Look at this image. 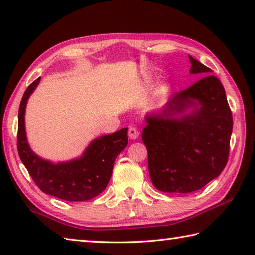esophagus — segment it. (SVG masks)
<instances>
[{
	"label": "esophagus",
	"instance_id": "34e87169",
	"mask_svg": "<svg viewBox=\"0 0 255 255\" xmlns=\"http://www.w3.org/2000/svg\"><path fill=\"white\" fill-rule=\"evenodd\" d=\"M128 136L130 139H137V138L139 137V131H138L137 128L130 127L128 130Z\"/></svg>",
	"mask_w": 255,
	"mask_h": 255
}]
</instances>
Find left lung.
Instances as JSON below:
<instances>
[{
  "instance_id": "1",
  "label": "left lung",
  "mask_w": 255,
  "mask_h": 255,
  "mask_svg": "<svg viewBox=\"0 0 255 255\" xmlns=\"http://www.w3.org/2000/svg\"><path fill=\"white\" fill-rule=\"evenodd\" d=\"M191 74L204 75L175 93L159 115H148L141 139L154 187L167 193L204 188L222 173L230 154L233 117L222 82L189 56ZM194 107L189 114L188 107Z\"/></svg>"
}]
</instances>
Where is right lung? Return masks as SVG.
Here are the masks:
<instances>
[{
	"mask_svg": "<svg viewBox=\"0 0 255 255\" xmlns=\"http://www.w3.org/2000/svg\"><path fill=\"white\" fill-rule=\"evenodd\" d=\"M40 77L28 86L19 108L18 152L30 176L42 192L66 201H85L107 188L115 159L128 144V128L94 139L80 158L54 164L34 154L27 143L24 112Z\"/></svg>",
	"mask_w": 255,
	"mask_h": 255,
	"instance_id": "obj_1",
	"label": "right lung"
}]
</instances>
